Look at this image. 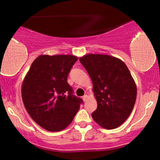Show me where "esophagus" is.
Returning <instances> with one entry per match:
<instances>
[{
  "label": "esophagus",
  "mask_w": 160,
  "mask_h": 160,
  "mask_svg": "<svg viewBox=\"0 0 160 160\" xmlns=\"http://www.w3.org/2000/svg\"><path fill=\"white\" fill-rule=\"evenodd\" d=\"M88 98H89V96H88L87 95H84L83 96H82V99H83L84 102H86V101L88 99Z\"/></svg>",
  "instance_id": "1"
}]
</instances>
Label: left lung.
I'll list each match as a JSON object with an SVG mask.
<instances>
[{
	"mask_svg": "<svg viewBox=\"0 0 160 160\" xmlns=\"http://www.w3.org/2000/svg\"><path fill=\"white\" fill-rule=\"evenodd\" d=\"M90 77L98 107L93 120L106 129H113L127 120L135 105L137 87L127 66L120 58L102 54L80 58Z\"/></svg>",
	"mask_w": 160,
	"mask_h": 160,
	"instance_id": "obj_1",
	"label": "left lung"
}]
</instances>
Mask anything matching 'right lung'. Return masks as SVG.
<instances>
[{
    "mask_svg": "<svg viewBox=\"0 0 160 160\" xmlns=\"http://www.w3.org/2000/svg\"><path fill=\"white\" fill-rule=\"evenodd\" d=\"M78 58L72 55H40L24 78L22 98L32 120L46 130L65 129L80 109L67 79Z\"/></svg>",
    "mask_w": 160,
    "mask_h": 160,
    "instance_id": "obj_1",
    "label": "right lung"
}]
</instances>
